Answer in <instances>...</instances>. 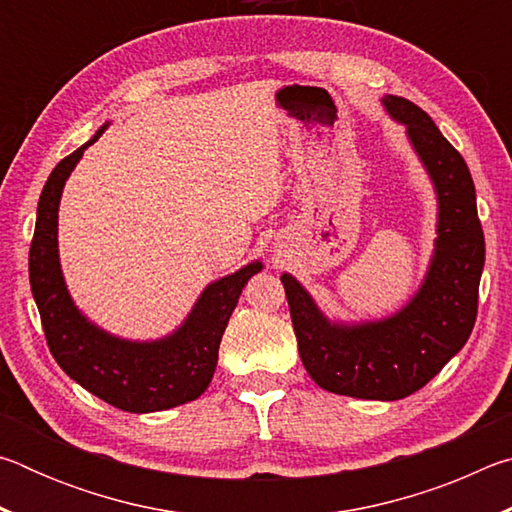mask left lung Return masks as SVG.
I'll use <instances>...</instances> for the list:
<instances>
[{
  "label": "left lung",
  "mask_w": 512,
  "mask_h": 512,
  "mask_svg": "<svg viewBox=\"0 0 512 512\" xmlns=\"http://www.w3.org/2000/svg\"><path fill=\"white\" fill-rule=\"evenodd\" d=\"M381 106L406 128L436 192L438 237L418 291L391 316L345 323L327 318L291 273L280 280L309 377L329 393L393 402L429 384L470 339L485 241L463 155L409 99L386 94Z\"/></svg>",
  "instance_id": "obj_1"
}]
</instances>
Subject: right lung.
Listing matches in <instances>:
<instances>
[{
	"instance_id": "1",
	"label": "right lung",
	"mask_w": 512,
	"mask_h": 512,
	"mask_svg": "<svg viewBox=\"0 0 512 512\" xmlns=\"http://www.w3.org/2000/svg\"><path fill=\"white\" fill-rule=\"evenodd\" d=\"M108 126L110 121L72 155L60 160L42 187L29 250L31 291L49 350L65 375L121 411H167L207 391L219 361L221 336L241 289L264 264L255 259L207 284L183 323L162 339H121L92 323L69 296L60 266L58 207L67 178L85 149L97 142Z\"/></svg>"
}]
</instances>
